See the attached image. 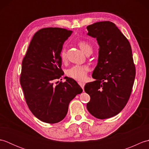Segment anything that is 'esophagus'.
Returning <instances> with one entry per match:
<instances>
[{"label": "esophagus", "mask_w": 149, "mask_h": 149, "mask_svg": "<svg viewBox=\"0 0 149 149\" xmlns=\"http://www.w3.org/2000/svg\"><path fill=\"white\" fill-rule=\"evenodd\" d=\"M78 84L80 85V86L82 88V89L83 90L84 89V85H85L84 83H83V82H79Z\"/></svg>", "instance_id": "34e87169"}]
</instances>
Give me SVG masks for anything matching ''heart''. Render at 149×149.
<instances>
[{"instance_id":"b5f03b06","label":"heart","mask_w":149,"mask_h":149,"mask_svg":"<svg viewBox=\"0 0 149 149\" xmlns=\"http://www.w3.org/2000/svg\"><path fill=\"white\" fill-rule=\"evenodd\" d=\"M78 45L86 54L92 53L93 47L88 42L83 40L80 41L78 42ZM60 58H61L62 61H66V53L65 47H63L61 50V52H60ZM88 71H89V67L86 65H74L67 70L66 75L68 77L74 79L75 80L83 81L86 80Z\"/></svg>"}]
</instances>
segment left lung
<instances>
[{
    "instance_id": "obj_1",
    "label": "left lung",
    "mask_w": 149,
    "mask_h": 149,
    "mask_svg": "<svg viewBox=\"0 0 149 149\" xmlns=\"http://www.w3.org/2000/svg\"><path fill=\"white\" fill-rule=\"evenodd\" d=\"M86 28L88 35L95 38L99 45L92 74L96 80L84 86L90 96L87 109L97 118H109L124 108L131 95L136 75L131 47L111 22H96Z\"/></svg>"
}]
</instances>
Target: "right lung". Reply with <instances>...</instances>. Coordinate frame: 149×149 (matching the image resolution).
<instances>
[{"mask_svg":"<svg viewBox=\"0 0 149 149\" xmlns=\"http://www.w3.org/2000/svg\"><path fill=\"white\" fill-rule=\"evenodd\" d=\"M72 31L43 28L34 34L22 63L20 82L30 111L41 121L58 123L65 118L70 101L83 92L74 79L54 84L64 74L60 52ZM62 80V79H61Z\"/></svg>","mask_w":149,"mask_h":149,"instance_id":"1","label":"right lung"}]
</instances>
